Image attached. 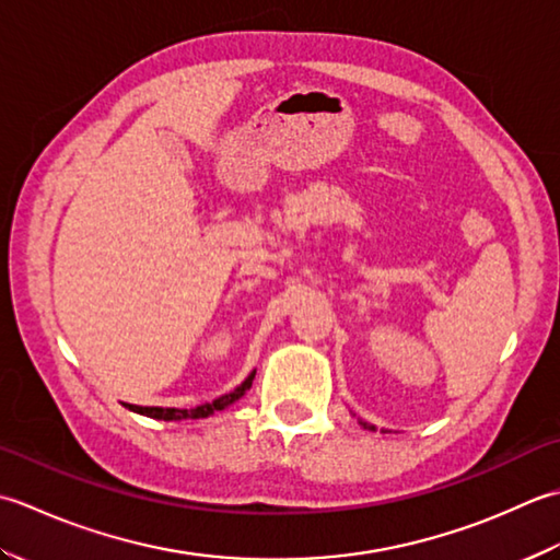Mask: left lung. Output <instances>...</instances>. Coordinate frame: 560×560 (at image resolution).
Returning a JSON list of instances; mask_svg holds the SVG:
<instances>
[{"instance_id": "left-lung-1", "label": "left lung", "mask_w": 560, "mask_h": 560, "mask_svg": "<svg viewBox=\"0 0 560 560\" xmlns=\"http://www.w3.org/2000/svg\"><path fill=\"white\" fill-rule=\"evenodd\" d=\"M368 428H370V430H372V425H368Z\"/></svg>"}]
</instances>
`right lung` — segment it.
I'll return each mask as SVG.
<instances>
[{"label":"right lung","mask_w":560,"mask_h":560,"mask_svg":"<svg viewBox=\"0 0 560 560\" xmlns=\"http://www.w3.org/2000/svg\"><path fill=\"white\" fill-rule=\"evenodd\" d=\"M254 376H256V372L248 374L246 382L238 384L234 392L224 394L220 398H214V401H210V404L196 406V408H154V406H130V404H128V408L135 410V413L147 416V418H156V420H196V418H208V416L214 413V410H222V408H226L230 404L238 401V398H242L250 389V384H254Z\"/></svg>","instance_id":"right-lung-1"}]
</instances>
